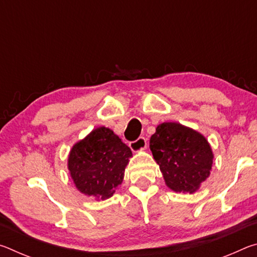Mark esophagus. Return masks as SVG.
I'll list each match as a JSON object with an SVG mask.
<instances>
[{
	"label": "esophagus",
	"instance_id": "1",
	"mask_svg": "<svg viewBox=\"0 0 257 257\" xmlns=\"http://www.w3.org/2000/svg\"><path fill=\"white\" fill-rule=\"evenodd\" d=\"M129 146L133 152H139V151H143L146 149L147 142H146L145 137H139L138 139H136V141L130 142Z\"/></svg>",
	"mask_w": 257,
	"mask_h": 257
}]
</instances>
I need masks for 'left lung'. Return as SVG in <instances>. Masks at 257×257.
I'll return each instance as SVG.
<instances>
[{"mask_svg": "<svg viewBox=\"0 0 257 257\" xmlns=\"http://www.w3.org/2000/svg\"><path fill=\"white\" fill-rule=\"evenodd\" d=\"M165 184L179 193L196 191L210 176L213 153L206 138L177 122L158 125L150 141Z\"/></svg>", "mask_w": 257, "mask_h": 257, "instance_id": "left-lung-1", "label": "left lung"}]
</instances>
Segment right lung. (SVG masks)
I'll return each instance as SVG.
<instances>
[{"mask_svg":"<svg viewBox=\"0 0 257 257\" xmlns=\"http://www.w3.org/2000/svg\"><path fill=\"white\" fill-rule=\"evenodd\" d=\"M132 156V150L111 129L99 127L73 145L68 169L80 193L107 199L122 182Z\"/></svg>","mask_w":257,"mask_h":257,"instance_id":"right-lung-1","label":"right lung"}]
</instances>
